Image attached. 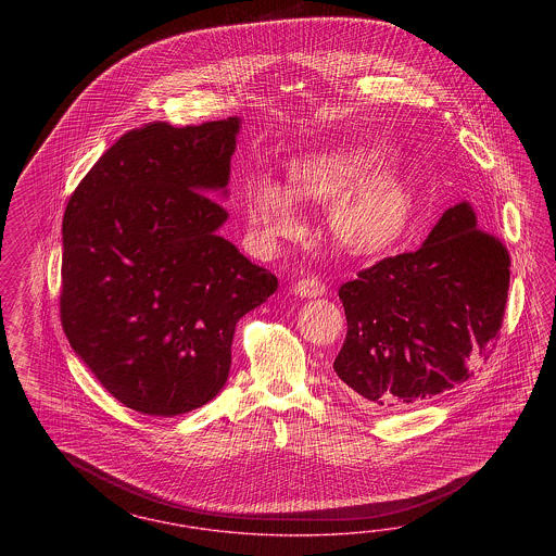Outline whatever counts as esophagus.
<instances>
[{
	"label": "esophagus",
	"mask_w": 556,
	"mask_h": 556,
	"mask_svg": "<svg viewBox=\"0 0 556 556\" xmlns=\"http://www.w3.org/2000/svg\"><path fill=\"white\" fill-rule=\"evenodd\" d=\"M293 293L300 298H320L326 293V286L318 277H305L293 286Z\"/></svg>",
	"instance_id": "34e87169"
}]
</instances>
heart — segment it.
Returning a JSON list of instances; mask_svg holds the SVG:
<instances>
[{"mask_svg":"<svg viewBox=\"0 0 556 556\" xmlns=\"http://www.w3.org/2000/svg\"><path fill=\"white\" fill-rule=\"evenodd\" d=\"M393 152L377 142H337L321 151L303 152L287 163L289 189L270 177L244 187V210L258 247L302 235L295 202L332 203L330 226L342 247L354 254H375L391 247L412 216V191L391 175Z\"/></svg>","mask_w":556,"mask_h":556,"instance_id":"obj_1","label":"heart"}]
</instances>
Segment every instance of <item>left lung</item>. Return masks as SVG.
I'll return each instance as SVG.
<instances>
[{"label": "left lung", "instance_id": "obj_1", "mask_svg": "<svg viewBox=\"0 0 556 556\" xmlns=\"http://www.w3.org/2000/svg\"><path fill=\"white\" fill-rule=\"evenodd\" d=\"M509 253L477 228L467 202L448 207L418 251L388 256L338 295L346 340L338 377L365 402L402 407L471 377L504 321Z\"/></svg>", "mask_w": 556, "mask_h": 556}]
</instances>
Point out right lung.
<instances>
[{
  "label": "right lung",
  "mask_w": 556,
  "mask_h": 556,
  "mask_svg": "<svg viewBox=\"0 0 556 556\" xmlns=\"http://www.w3.org/2000/svg\"><path fill=\"white\" fill-rule=\"evenodd\" d=\"M238 130V118L135 128L101 154L65 210L68 344L119 404L147 416L214 400L236 324L279 286L218 236L228 212L204 195H226Z\"/></svg>",
  "instance_id": "right-lung-1"
}]
</instances>
